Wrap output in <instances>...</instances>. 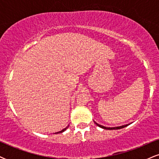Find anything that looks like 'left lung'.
Returning <instances> with one entry per match:
<instances>
[{"label":"left lung","instance_id":"8db88e82","mask_svg":"<svg viewBox=\"0 0 159 159\" xmlns=\"http://www.w3.org/2000/svg\"><path fill=\"white\" fill-rule=\"evenodd\" d=\"M94 123H96V125H97L98 127L102 128V129H107V130H114V129H115V130H116V129H123V128L126 127L127 125H129V124H127V125H121V126H117V127H105V126H103V125H99V124L96 123V122H94Z\"/></svg>","mask_w":159,"mask_h":159}]
</instances>
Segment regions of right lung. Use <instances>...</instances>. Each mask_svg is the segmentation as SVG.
<instances>
[{"label":"right lung","instance_id":"add662e5","mask_svg":"<svg viewBox=\"0 0 159 159\" xmlns=\"http://www.w3.org/2000/svg\"><path fill=\"white\" fill-rule=\"evenodd\" d=\"M67 128H68V126H67L66 128H65V129H63V130L60 131V132H56V133H55V134H58V133H62V132H64V131L66 130V129H67Z\"/></svg>","mask_w":159,"mask_h":159}]
</instances>
